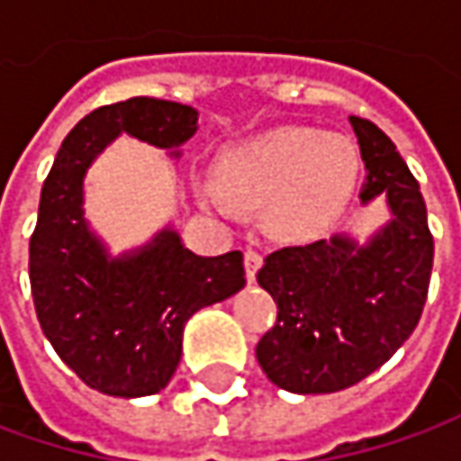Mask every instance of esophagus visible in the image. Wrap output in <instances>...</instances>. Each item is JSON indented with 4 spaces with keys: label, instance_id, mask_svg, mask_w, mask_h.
<instances>
[{
    "label": "esophagus",
    "instance_id": "34e87169",
    "mask_svg": "<svg viewBox=\"0 0 461 461\" xmlns=\"http://www.w3.org/2000/svg\"><path fill=\"white\" fill-rule=\"evenodd\" d=\"M261 261H264L261 249H258V246H246V251H243V267H246V276H249V279L257 276Z\"/></svg>",
    "mask_w": 461,
    "mask_h": 461
}]
</instances>
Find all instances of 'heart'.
Returning <instances> with one entry per match:
<instances>
[{"instance_id":"1","label":"heart","mask_w":461,"mask_h":461,"mask_svg":"<svg viewBox=\"0 0 461 461\" xmlns=\"http://www.w3.org/2000/svg\"><path fill=\"white\" fill-rule=\"evenodd\" d=\"M215 168L218 176L192 179L203 207L221 215L236 204L267 207L275 236L310 240L341 218L359 179V153L344 135L287 125L225 149Z\"/></svg>"}]
</instances>
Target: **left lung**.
Returning <instances> with one entry per match:
<instances>
[{"label": "left lung", "mask_w": 461, "mask_h": 461, "mask_svg": "<svg viewBox=\"0 0 461 461\" xmlns=\"http://www.w3.org/2000/svg\"><path fill=\"white\" fill-rule=\"evenodd\" d=\"M351 125L366 168L359 197L384 194L393 221L366 246L336 236L279 249L257 275L276 303L257 359L300 395L339 393L380 369L418 326L431 282L434 236L416 176L375 122L351 115Z\"/></svg>", "instance_id": "1"}]
</instances>
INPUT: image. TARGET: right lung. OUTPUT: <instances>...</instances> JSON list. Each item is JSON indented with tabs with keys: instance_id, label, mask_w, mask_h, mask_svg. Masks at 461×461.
<instances>
[{
	"instance_id": "add662e5",
	"label": "right lung",
	"mask_w": 461,
	"mask_h": 461,
	"mask_svg": "<svg viewBox=\"0 0 461 461\" xmlns=\"http://www.w3.org/2000/svg\"><path fill=\"white\" fill-rule=\"evenodd\" d=\"M194 131L197 110L179 102L133 97L104 104L63 138L45 176L30 236L32 303L56 354L104 395L164 390L179 366L186 321L246 285L240 251L197 257L174 230H164L146 249L110 258L84 221V174L113 138L128 133L176 149Z\"/></svg>"
}]
</instances>
